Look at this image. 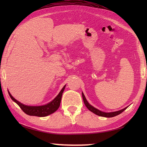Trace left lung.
I'll use <instances>...</instances> for the list:
<instances>
[{
    "label": "left lung",
    "instance_id": "obj_1",
    "mask_svg": "<svg viewBox=\"0 0 147 147\" xmlns=\"http://www.w3.org/2000/svg\"><path fill=\"white\" fill-rule=\"evenodd\" d=\"M82 96H83V102L84 104L86 105V107H87V109H88L89 111H90L91 112H92L93 113L95 114L96 115H98L99 116H102V117H112L114 116H116V115L120 114L121 113H122L124 111H125L126 109H127V107H125L123 109H121L120 111H115V112H104L99 111L98 109L95 108L94 107H93L92 105H90L89 103L87 102L86 99L85 98V95H84L83 93H82Z\"/></svg>",
    "mask_w": 147,
    "mask_h": 147
}]
</instances>
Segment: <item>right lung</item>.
I'll list each match as a JSON object with an SVG mask.
<instances>
[{"mask_svg": "<svg viewBox=\"0 0 147 147\" xmlns=\"http://www.w3.org/2000/svg\"><path fill=\"white\" fill-rule=\"evenodd\" d=\"M65 85L62 88L61 91L59 92L57 96L52 101L49 102V104L41 105V106H28L21 104V102H18L17 100H16L9 92H8L9 95L10 96L11 99L15 102L16 104L20 106V107L22 109L24 113L29 115H33V116H38V117H45L47 115H49L57 110L59 106H60L62 93H63Z\"/></svg>", "mask_w": 147, "mask_h": 147, "instance_id": "add662e5", "label": "right lung"}]
</instances>
